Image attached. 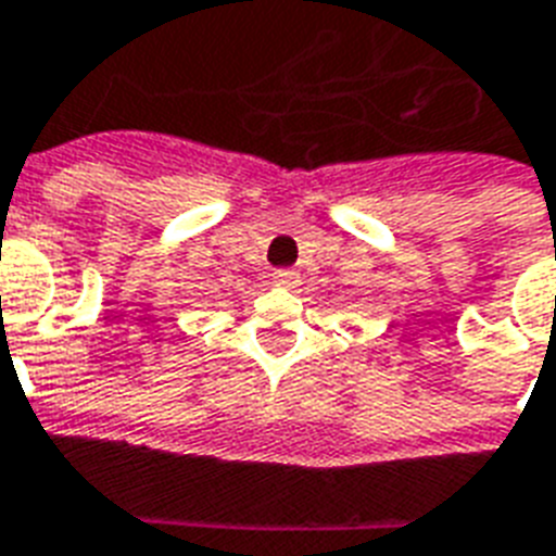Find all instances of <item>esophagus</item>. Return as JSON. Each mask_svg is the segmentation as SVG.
<instances>
[{"instance_id": "1", "label": "esophagus", "mask_w": 556, "mask_h": 556, "mask_svg": "<svg viewBox=\"0 0 556 556\" xmlns=\"http://www.w3.org/2000/svg\"><path fill=\"white\" fill-rule=\"evenodd\" d=\"M274 282H277L279 288H296L300 286V274H296L294 268H279L274 270Z\"/></svg>"}]
</instances>
